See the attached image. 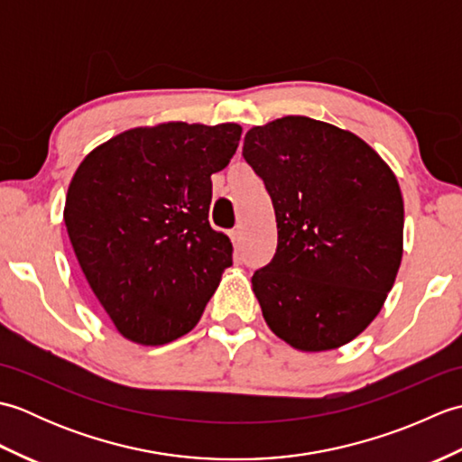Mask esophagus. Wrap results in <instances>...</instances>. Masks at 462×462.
<instances>
[{"label": "esophagus", "instance_id": "34e87169", "mask_svg": "<svg viewBox=\"0 0 462 462\" xmlns=\"http://www.w3.org/2000/svg\"><path fill=\"white\" fill-rule=\"evenodd\" d=\"M230 238H232V242H234V248H240L242 246V242H244V232L240 230V228H236V230H232V234H230Z\"/></svg>", "mask_w": 462, "mask_h": 462}]
</instances>
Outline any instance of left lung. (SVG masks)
<instances>
[{"instance_id":"left-lung-1","label":"left lung","mask_w":462,"mask_h":462,"mask_svg":"<svg viewBox=\"0 0 462 462\" xmlns=\"http://www.w3.org/2000/svg\"><path fill=\"white\" fill-rule=\"evenodd\" d=\"M244 159L278 224L252 276L268 328L300 351L346 346L377 318L403 258V196L389 164L336 125L282 116L252 126Z\"/></svg>"}]
</instances>
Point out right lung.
Instances as JSON below:
<instances>
[{"label":"right lung","instance_id":"obj_1","mask_svg":"<svg viewBox=\"0 0 462 462\" xmlns=\"http://www.w3.org/2000/svg\"><path fill=\"white\" fill-rule=\"evenodd\" d=\"M242 126L182 121L136 126L85 156L63 220L87 282L123 337L164 346L199 323L232 242L210 228L214 172Z\"/></svg>","mask_w":462,"mask_h":462}]
</instances>
